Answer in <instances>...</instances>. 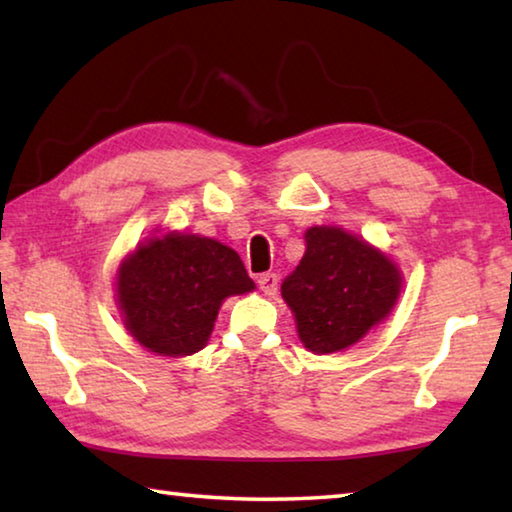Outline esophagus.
Returning <instances> with one entry per match:
<instances>
[{"mask_svg": "<svg viewBox=\"0 0 512 512\" xmlns=\"http://www.w3.org/2000/svg\"><path fill=\"white\" fill-rule=\"evenodd\" d=\"M277 275L275 273H264V275H259V280H257V284H259V289H262L266 296H273V293L277 291Z\"/></svg>", "mask_w": 512, "mask_h": 512, "instance_id": "1", "label": "esophagus"}]
</instances>
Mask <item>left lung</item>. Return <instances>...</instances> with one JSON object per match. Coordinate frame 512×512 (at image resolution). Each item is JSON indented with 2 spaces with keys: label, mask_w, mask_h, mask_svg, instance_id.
I'll return each mask as SVG.
<instances>
[{
  "label": "left lung",
  "mask_w": 512,
  "mask_h": 512,
  "mask_svg": "<svg viewBox=\"0 0 512 512\" xmlns=\"http://www.w3.org/2000/svg\"><path fill=\"white\" fill-rule=\"evenodd\" d=\"M305 244L282 282L300 341L316 354L350 348L391 314L402 277L391 259L341 228H309Z\"/></svg>",
  "instance_id": "1"
}]
</instances>
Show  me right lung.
<instances>
[{
  "mask_svg": "<svg viewBox=\"0 0 512 512\" xmlns=\"http://www.w3.org/2000/svg\"><path fill=\"white\" fill-rule=\"evenodd\" d=\"M253 289L255 282L235 250L180 232L137 246L117 275L126 329L164 357L201 350L221 302Z\"/></svg>",
  "mask_w": 512,
  "mask_h": 512,
  "instance_id": "obj_1",
  "label": "right lung"
}]
</instances>
